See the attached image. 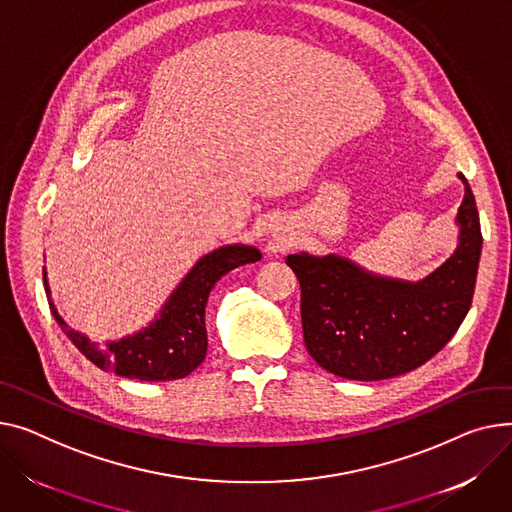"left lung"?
<instances>
[{"mask_svg":"<svg viewBox=\"0 0 512 512\" xmlns=\"http://www.w3.org/2000/svg\"><path fill=\"white\" fill-rule=\"evenodd\" d=\"M459 177L461 243L418 284L370 276L335 255H288L300 284L304 346L319 366L352 381L391 379L422 366L455 335L471 306L482 255L478 208Z\"/></svg>","mask_w":512,"mask_h":512,"instance_id":"8db88e82","label":"left lung"}]
</instances>
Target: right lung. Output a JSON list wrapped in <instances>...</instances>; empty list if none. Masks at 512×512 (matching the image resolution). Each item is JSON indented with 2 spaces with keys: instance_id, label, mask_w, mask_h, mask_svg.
I'll return each mask as SVG.
<instances>
[{
  "instance_id": "right-lung-1",
  "label": "right lung",
  "mask_w": 512,
  "mask_h": 512,
  "mask_svg": "<svg viewBox=\"0 0 512 512\" xmlns=\"http://www.w3.org/2000/svg\"><path fill=\"white\" fill-rule=\"evenodd\" d=\"M261 255L253 247H224L201 257L181 286L170 296L160 319L146 331L100 346L86 335L67 327L49 298L51 313L72 344L98 368L113 370L125 379L175 381L191 374L206 358V304L216 282L238 265L255 263ZM45 292L49 294L45 269Z\"/></svg>"
}]
</instances>
